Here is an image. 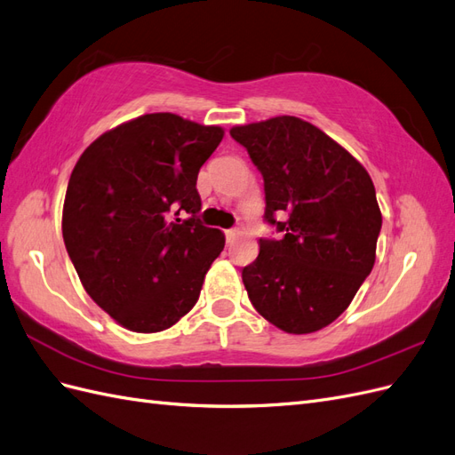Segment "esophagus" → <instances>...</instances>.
<instances>
[{
    "label": "esophagus",
    "instance_id": "1",
    "mask_svg": "<svg viewBox=\"0 0 455 455\" xmlns=\"http://www.w3.org/2000/svg\"><path fill=\"white\" fill-rule=\"evenodd\" d=\"M238 236H240V230H238V228H228V230H225L227 242H235Z\"/></svg>",
    "mask_w": 455,
    "mask_h": 455
}]
</instances>
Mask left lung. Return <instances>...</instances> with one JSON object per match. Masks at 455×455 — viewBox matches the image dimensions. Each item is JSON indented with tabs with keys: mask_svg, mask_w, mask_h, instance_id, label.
<instances>
[{
	"mask_svg": "<svg viewBox=\"0 0 455 455\" xmlns=\"http://www.w3.org/2000/svg\"><path fill=\"white\" fill-rule=\"evenodd\" d=\"M230 135L261 172L265 220L282 232V240H259L257 259L242 270L250 301L285 333L326 328L375 263L381 212L371 177L339 142L295 116L236 125Z\"/></svg>",
	"mask_w": 455,
	"mask_h": 455,
	"instance_id": "left-lung-1",
	"label": "left lung"
}]
</instances>
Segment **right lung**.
Wrapping results in <instances>:
<instances>
[{
	"label": "right lung",
	"instance_id": "obj_1",
	"mask_svg": "<svg viewBox=\"0 0 455 455\" xmlns=\"http://www.w3.org/2000/svg\"><path fill=\"white\" fill-rule=\"evenodd\" d=\"M225 129L172 112L145 114L102 133L74 165L62 238L85 291L120 326L172 328L196 305L225 248L198 220L200 167ZM185 211L189 219L173 220Z\"/></svg>",
	"mask_w": 455,
	"mask_h": 455
}]
</instances>
